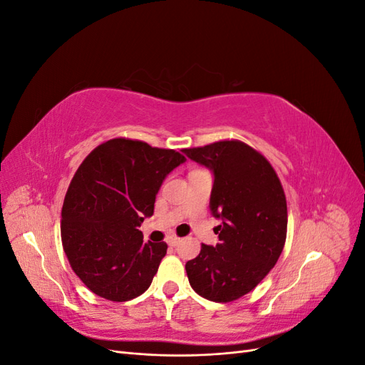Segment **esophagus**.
Returning <instances> with one entry per match:
<instances>
[{"label":"esophagus","instance_id":"esophagus-1","mask_svg":"<svg viewBox=\"0 0 365 365\" xmlns=\"http://www.w3.org/2000/svg\"><path fill=\"white\" fill-rule=\"evenodd\" d=\"M165 240H168V244H169L170 247H176V245L180 244L181 239H180L178 236H176V235H169L168 239H165Z\"/></svg>","mask_w":365,"mask_h":365}]
</instances>
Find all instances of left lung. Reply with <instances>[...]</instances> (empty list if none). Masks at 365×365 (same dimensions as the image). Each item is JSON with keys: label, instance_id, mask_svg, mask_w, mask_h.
Here are the masks:
<instances>
[{"label": "left lung", "instance_id": "1", "mask_svg": "<svg viewBox=\"0 0 365 365\" xmlns=\"http://www.w3.org/2000/svg\"><path fill=\"white\" fill-rule=\"evenodd\" d=\"M190 160L215 173L210 210L222 219L219 244L201 245L185 263L196 294L216 303L244 297L277 263L288 231V207L271 163L239 140H220L182 149Z\"/></svg>", "mask_w": 365, "mask_h": 365}]
</instances>
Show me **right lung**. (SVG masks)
I'll return each instance as SVG.
<instances>
[{
  "mask_svg": "<svg viewBox=\"0 0 365 365\" xmlns=\"http://www.w3.org/2000/svg\"><path fill=\"white\" fill-rule=\"evenodd\" d=\"M184 161L173 149L118 137L79 165L63 200L61 237L73 271L96 295L128 302L150 286L168 244H143L138 227L152 216L165 176Z\"/></svg>",
  "mask_w": 365,
  "mask_h": 365,
  "instance_id": "right-lung-1",
  "label": "right lung"
}]
</instances>
